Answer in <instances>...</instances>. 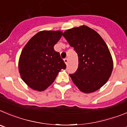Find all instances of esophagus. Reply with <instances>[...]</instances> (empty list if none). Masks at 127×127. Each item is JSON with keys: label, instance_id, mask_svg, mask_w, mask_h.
<instances>
[{"label": "esophagus", "instance_id": "1", "mask_svg": "<svg viewBox=\"0 0 127 127\" xmlns=\"http://www.w3.org/2000/svg\"><path fill=\"white\" fill-rule=\"evenodd\" d=\"M64 61L65 64H68V58H65L64 59Z\"/></svg>", "mask_w": 127, "mask_h": 127}]
</instances>
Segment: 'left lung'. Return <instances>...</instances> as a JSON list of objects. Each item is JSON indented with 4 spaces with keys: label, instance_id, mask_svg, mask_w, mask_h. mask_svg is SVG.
Returning <instances> with one entry per match:
<instances>
[{
    "label": "left lung",
    "instance_id": "left-lung-1",
    "mask_svg": "<svg viewBox=\"0 0 127 127\" xmlns=\"http://www.w3.org/2000/svg\"><path fill=\"white\" fill-rule=\"evenodd\" d=\"M63 36L78 57L77 70L69 74L72 81L84 93L96 91L107 82L113 68L106 44L95 31L87 26L68 30Z\"/></svg>",
    "mask_w": 127,
    "mask_h": 127
}]
</instances>
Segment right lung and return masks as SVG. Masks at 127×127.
Instances as JSON below:
<instances>
[{"label":"right lung","instance_id":"1","mask_svg":"<svg viewBox=\"0 0 127 127\" xmlns=\"http://www.w3.org/2000/svg\"><path fill=\"white\" fill-rule=\"evenodd\" d=\"M61 31H42L28 42L19 57V71L23 80L33 90L43 91L51 85L66 65L54 46Z\"/></svg>","mask_w":127,"mask_h":127}]
</instances>
